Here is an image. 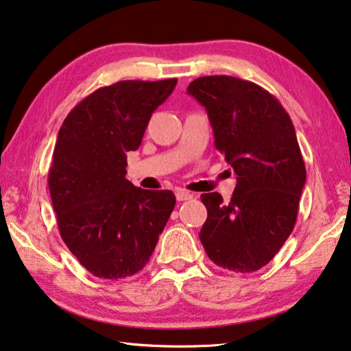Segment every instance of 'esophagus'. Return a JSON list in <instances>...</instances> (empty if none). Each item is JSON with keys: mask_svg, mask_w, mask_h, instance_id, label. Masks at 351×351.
Returning <instances> with one entry per match:
<instances>
[{"mask_svg": "<svg viewBox=\"0 0 351 351\" xmlns=\"http://www.w3.org/2000/svg\"><path fill=\"white\" fill-rule=\"evenodd\" d=\"M176 197H177V200H179V202H183V200H189V199H193L194 196H193V193L185 191V189H177Z\"/></svg>", "mask_w": 351, "mask_h": 351, "instance_id": "obj_1", "label": "esophagus"}]
</instances>
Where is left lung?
Returning <instances> with one entry per match:
<instances>
[{
  "label": "left lung",
  "instance_id": "left-lung-1",
  "mask_svg": "<svg viewBox=\"0 0 351 351\" xmlns=\"http://www.w3.org/2000/svg\"><path fill=\"white\" fill-rule=\"evenodd\" d=\"M205 107L215 146L237 174L228 204L202 194L208 216L199 238L219 267L250 274L272 260L295 226L306 169L294 124L277 97L232 76H204L188 85Z\"/></svg>",
  "mask_w": 351,
  "mask_h": 351
}]
</instances>
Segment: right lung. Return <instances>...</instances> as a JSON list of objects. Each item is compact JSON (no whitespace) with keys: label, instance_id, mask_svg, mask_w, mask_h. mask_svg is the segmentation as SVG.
Returning <instances> with one entry per match:
<instances>
[{"label":"right lung","instance_id":"obj_1","mask_svg":"<svg viewBox=\"0 0 351 351\" xmlns=\"http://www.w3.org/2000/svg\"><path fill=\"white\" fill-rule=\"evenodd\" d=\"M177 79L121 80L97 88L68 113L57 135L48 185L60 237L95 277L140 272L174 210L169 189L125 179L128 155L141 145L152 113Z\"/></svg>","mask_w":351,"mask_h":351}]
</instances>
